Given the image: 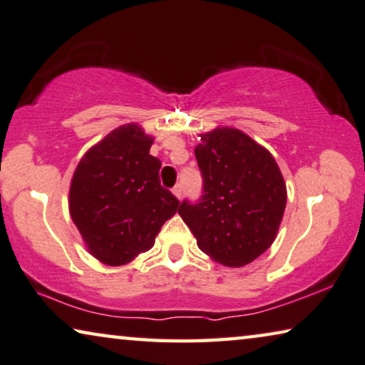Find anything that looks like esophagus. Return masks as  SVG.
<instances>
[{"label":"esophagus","instance_id":"34e87169","mask_svg":"<svg viewBox=\"0 0 365 365\" xmlns=\"http://www.w3.org/2000/svg\"><path fill=\"white\" fill-rule=\"evenodd\" d=\"M173 194H175L178 199L182 197V186H181V184H176V186L173 187Z\"/></svg>","mask_w":365,"mask_h":365}]
</instances>
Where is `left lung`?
I'll return each mask as SVG.
<instances>
[{
    "label": "left lung",
    "instance_id": "1",
    "mask_svg": "<svg viewBox=\"0 0 365 365\" xmlns=\"http://www.w3.org/2000/svg\"><path fill=\"white\" fill-rule=\"evenodd\" d=\"M195 147L204 186L197 204L182 200L179 215L200 251L228 267L259 257L276 240L287 189L274 156L238 128L202 133Z\"/></svg>",
    "mask_w": 365,
    "mask_h": 365
}]
</instances>
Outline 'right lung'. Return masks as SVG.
<instances>
[{
  "instance_id": "obj_1",
  "label": "right lung",
  "mask_w": 365,
  "mask_h": 365,
  "mask_svg": "<svg viewBox=\"0 0 365 365\" xmlns=\"http://www.w3.org/2000/svg\"><path fill=\"white\" fill-rule=\"evenodd\" d=\"M153 137L137 124L120 125L89 148L70 186V215L88 251L122 266L148 251L179 200L160 182Z\"/></svg>"
}]
</instances>
